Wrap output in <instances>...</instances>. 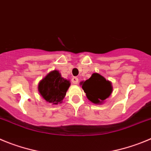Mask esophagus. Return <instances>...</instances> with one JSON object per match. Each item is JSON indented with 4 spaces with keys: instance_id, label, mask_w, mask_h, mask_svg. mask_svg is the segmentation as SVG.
<instances>
[{
    "instance_id": "34e87169",
    "label": "esophagus",
    "mask_w": 151,
    "mask_h": 151,
    "mask_svg": "<svg viewBox=\"0 0 151 151\" xmlns=\"http://www.w3.org/2000/svg\"><path fill=\"white\" fill-rule=\"evenodd\" d=\"M71 82L74 84H77L78 83V78L76 77H74L72 79H71Z\"/></svg>"
}]
</instances>
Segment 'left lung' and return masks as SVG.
Masks as SVG:
<instances>
[{
  "mask_svg": "<svg viewBox=\"0 0 151 151\" xmlns=\"http://www.w3.org/2000/svg\"><path fill=\"white\" fill-rule=\"evenodd\" d=\"M81 84L87 99L94 104H101L112 92L111 83L98 73L92 74L90 78Z\"/></svg>",
  "mask_w": 151,
  "mask_h": 151,
  "instance_id": "left-lung-1",
  "label": "left lung"
}]
</instances>
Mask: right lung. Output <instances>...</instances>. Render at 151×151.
<instances>
[{"mask_svg":"<svg viewBox=\"0 0 151 151\" xmlns=\"http://www.w3.org/2000/svg\"><path fill=\"white\" fill-rule=\"evenodd\" d=\"M70 85V81L63 78L58 70H54L40 81L38 91L47 102L57 104L62 102Z\"/></svg>","mask_w":151,"mask_h":151,"instance_id":"obj_1","label":"right lung"}]
</instances>
